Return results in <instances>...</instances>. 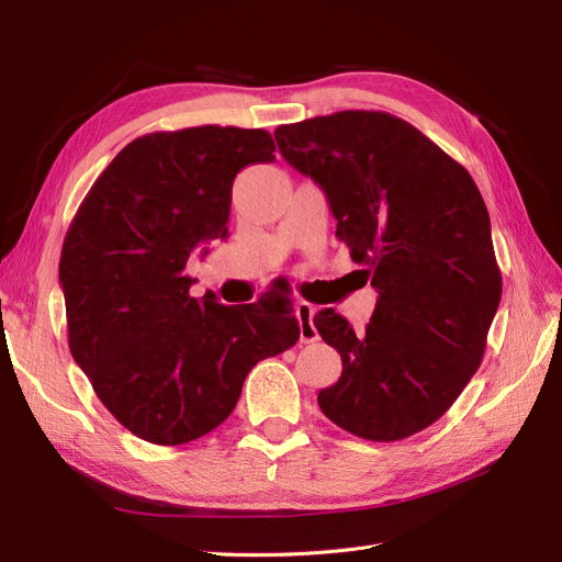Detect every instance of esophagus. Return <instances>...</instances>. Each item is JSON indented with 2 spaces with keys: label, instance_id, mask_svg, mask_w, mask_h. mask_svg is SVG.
<instances>
[{
  "label": "esophagus",
  "instance_id": "obj_1",
  "mask_svg": "<svg viewBox=\"0 0 562 562\" xmlns=\"http://www.w3.org/2000/svg\"><path fill=\"white\" fill-rule=\"evenodd\" d=\"M314 312H316V307H314V304H310V302L300 300L295 304V316L300 321L302 342H316V339H318V330L314 326Z\"/></svg>",
  "mask_w": 562,
  "mask_h": 562
}]
</instances>
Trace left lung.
I'll use <instances>...</instances> for the list:
<instances>
[{
	"label": "left lung",
	"mask_w": 562,
	"mask_h": 562,
	"mask_svg": "<svg viewBox=\"0 0 562 562\" xmlns=\"http://www.w3.org/2000/svg\"><path fill=\"white\" fill-rule=\"evenodd\" d=\"M283 159L328 199L337 236L378 291L366 333L323 310L342 359L323 415L368 440L427 429L479 370L502 300L485 201L462 164L386 112L345 110L274 131Z\"/></svg>",
	"instance_id": "8db88e82"
}]
</instances>
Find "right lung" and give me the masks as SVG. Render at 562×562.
<instances>
[{
  "label": "right lung",
  "mask_w": 562,
  "mask_h": 562,
  "mask_svg": "<svg viewBox=\"0 0 562 562\" xmlns=\"http://www.w3.org/2000/svg\"><path fill=\"white\" fill-rule=\"evenodd\" d=\"M262 128L196 126L128 143L79 206L60 252L67 333L98 398L138 438L182 446L223 424L250 368L291 349L300 321L265 293L190 295L194 248L225 239L236 173L274 161Z\"/></svg>",
  "instance_id": "add662e5"
}]
</instances>
